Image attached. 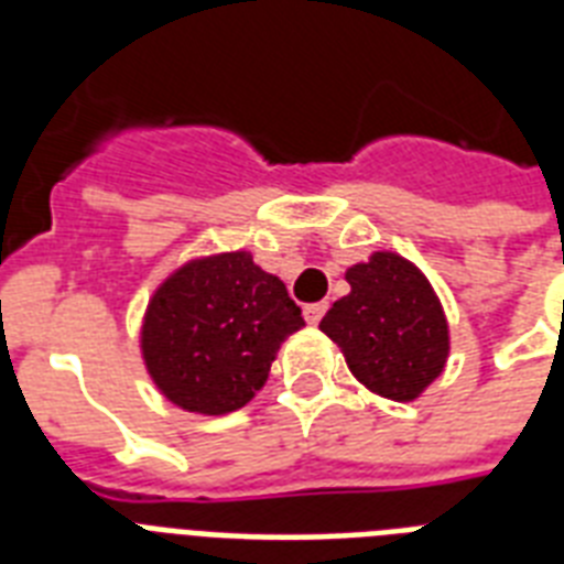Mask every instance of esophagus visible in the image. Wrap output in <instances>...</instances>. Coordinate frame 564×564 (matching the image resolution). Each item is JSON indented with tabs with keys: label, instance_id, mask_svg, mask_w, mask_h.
<instances>
[{
	"label": "esophagus",
	"instance_id": "esophagus-1",
	"mask_svg": "<svg viewBox=\"0 0 564 564\" xmlns=\"http://www.w3.org/2000/svg\"><path fill=\"white\" fill-rule=\"evenodd\" d=\"M325 313H327V301H316V304H307V307H304V318H307V325H318Z\"/></svg>",
	"mask_w": 564,
	"mask_h": 564
}]
</instances>
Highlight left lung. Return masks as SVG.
Listing matches in <instances>:
<instances>
[{"label": "left lung", "instance_id": "8db88e82", "mask_svg": "<svg viewBox=\"0 0 564 564\" xmlns=\"http://www.w3.org/2000/svg\"><path fill=\"white\" fill-rule=\"evenodd\" d=\"M351 292L322 318L348 369L371 392L415 401L447 360V322L427 278L403 257L377 251L345 272Z\"/></svg>", "mask_w": 564, "mask_h": 564}]
</instances>
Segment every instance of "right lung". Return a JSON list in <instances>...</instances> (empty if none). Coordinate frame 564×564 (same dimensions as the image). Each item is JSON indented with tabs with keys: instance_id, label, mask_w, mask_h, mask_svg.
Masks as SVG:
<instances>
[{
	"instance_id": "add662e5",
	"label": "right lung",
	"mask_w": 564,
	"mask_h": 564,
	"mask_svg": "<svg viewBox=\"0 0 564 564\" xmlns=\"http://www.w3.org/2000/svg\"><path fill=\"white\" fill-rule=\"evenodd\" d=\"M304 327L281 278L248 251L181 265L158 286L143 322V360L181 410L225 415L263 389L281 343Z\"/></svg>"
}]
</instances>
